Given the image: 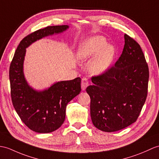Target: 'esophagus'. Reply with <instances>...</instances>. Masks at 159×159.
Instances as JSON below:
<instances>
[{
	"mask_svg": "<svg viewBox=\"0 0 159 159\" xmlns=\"http://www.w3.org/2000/svg\"><path fill=\"white\" fill-rule=\"evenodd\" d=\"M89 85V81L87 78H83L82 79V82H81V88H82V90L84 91L86 89V88Z\"/></svg>",
	"mask_w": 159,
	"mask_h": 159,
	"instance_id": "esophagus-1",
	"label": "esophagus"
}]
</instances>
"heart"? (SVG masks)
<instances>
[{"mask_svg": "<svg viewBox=\"0 0 159 159\" xmlns=\"http://www.w3.org/2000/svg\"><path fill=\"white\" fill-rule=\"evenodd\" d=\"M116 49L104 36H95L90 37L80 43L76 55L80 60H89V70L94 75L106 72L112 65L115 57Z\"/></svg>", "mask_w": 159, "mask_h": 159, "instance_id": "1", "label": "heart"}]
</instances>
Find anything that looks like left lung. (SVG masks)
I'll return each instance as SVG.
<instances>
[{
  "mask_svg": "<svg viewBox=\"0 0 159 159\" xmlns=\"http://www.w3.org/2000/svg\"><path fill=\"white\" fill-rule=\"evenodd\" d=\"M122 54L114 66L91 78L86 89L91 99L92 123L98 129L114 132L137 120L148 94V66L141 47L125 34Z\"/></svg>",
  "mask_w": 159,
  "mask_h": 159,
  "instance_id": "obj_1",
  "label": "left lung"
}]
</instances>
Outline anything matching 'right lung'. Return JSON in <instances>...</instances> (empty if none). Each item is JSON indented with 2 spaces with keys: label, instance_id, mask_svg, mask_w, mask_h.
I'll return each mask as SVG.
<instances>
[{
  "label": "right lung",
  "instance_id": "1",
  "mask_svg": "<svg viewBox=\"0 0 159 159\" xmlns=\"http://www.w3.org/2000/svg\"><path fill=\"white\" fill-rule=\"evenodd\" d=\"M68 25H53L31 33L18 45L10 65L11 96L14 108L22 122L33 131L53 132L64 123L68 103L80 93V77L57 82L43 91H36L28 84L24 74L25 49L37 40L66 30Z\"/></svg>",
  "mask_w": 159,
  "mask_h": 159
}]
</instances>
